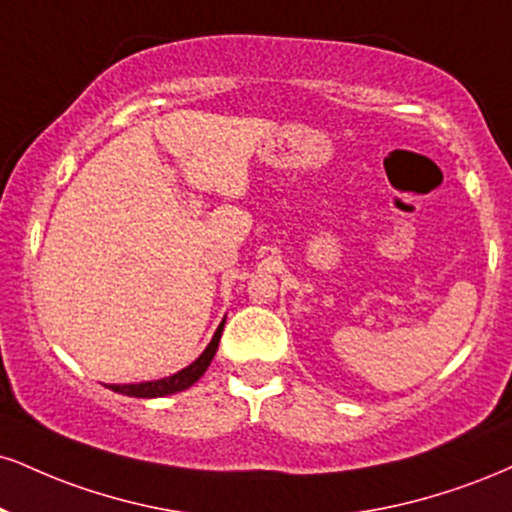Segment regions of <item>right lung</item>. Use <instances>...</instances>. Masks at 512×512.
I'll return each mask as SVG.
<instances>
[{
	"instance_id": "add662e5",
	"label": "right lung",
	"mask_w": 512,
	"mask_h": 512,
	"mask_svg": "<svg viewBox=\"0 0 512 512\" xmlns=\"http://www.w3.org/2000/svg\"><path fill=\"white\" fill-rule=\"evenodd\" d=\"M221 331H224V322L219 324L217 331H214L212 341H209V346L205 350H202V355L197 357L193 365L181 369V372L171 374V377H166V379H157V381H140V384H107V389L123 393V396H131V398H159V396H169V393H178V391L188 389V386H193L195 381L207 372L209 362H212V357L219 348Z\"/></svg>"
}]
</instances>
